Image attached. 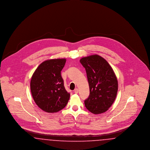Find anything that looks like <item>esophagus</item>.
<instances>
[{
  "instance_id": "34e87169",
  "label": "esophagus",
  "mask_w": 150,
  "mask_h": 150,
  "mask_svg": "<svg viewBox=\"0 0 150 150\" xmlns=\"http://www.w3.org/2000/svg\"><path fill=\"white\" fill-rule=\"evenodd\" d=\"M79 92V90L78 88H76V89H75V90H74V93H76V94H78Z\"/></svg>"
}]
</instances>
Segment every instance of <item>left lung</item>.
<instances>
[{"label": "left lung", "mask_w": 150, "mask_h": 150, "mask_svg": "<svg viewBox=\"0 0 150 150\" xmlns=\"http://www.w3.org/2000/svg\"><path fill=\"white\" fill-rule=\"evenodd\" d=\"M80 63L86 69L90 94L84 100L86 108L94 114L106 112L115 100L118 83L107 61L97 54L83 57Z\"/></svg>", "instance_id": "left-lung-1"}]
</instances>
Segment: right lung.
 Returning <instances> with one entry per match:
<instances>
[{
    "label": "right lung",
    "instance_id": "add662e5",
    "mask_svg": "<svg viewBox=\"0 0 150 150\" xmlns=\"http://www.w3.org/2000/svg\"><path fill=\"white\" fill-rule=\"evenodd\" d=\"M65 58L44 61L34 72L30 81L32 96L38 106L49 113L57 112L67 105L70 96L65 89L61 71Z\"/></svg>",
    "mask_w": 150,
    "mask_h": 150
}]
</instances>
